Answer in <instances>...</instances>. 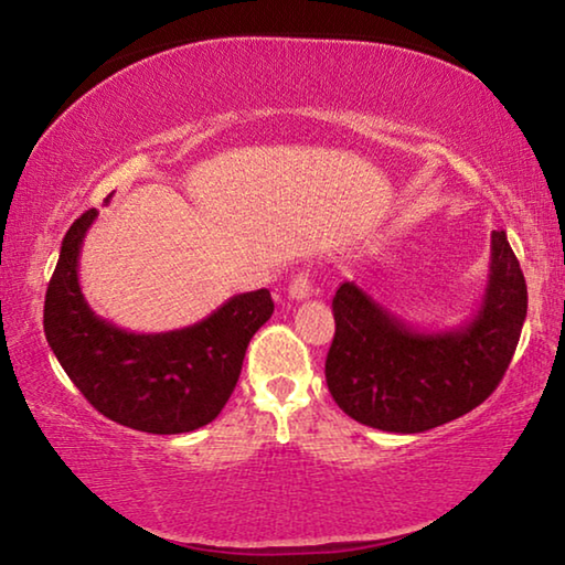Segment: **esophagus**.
<instances>
[{
  "label": "esophagus",
  "mask_w": 565,
  "mask_h": 565,
  "mask_svg": "<svg viewBox=\"0 0 565 565\" xmlns=\"http://www.w3.org/2000/svg\"><path fill=\"white\" fill-rule=\"evenodd\" d=\"M311 296V279H309V274H296L294 279H291V284H289V299H294V301H303V299H309Z\"/></svg>",
  "instance_id": "1"
}]
</instances>
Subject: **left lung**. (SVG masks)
I'll return each instance as SVG.
<instances>
[{
	"instance_id": "1",
	"label": "left lung",
	"mask_w": 565,
	"mask_h": 565,
	"mask_svg": "<svg viewBox=\"0 0 565 565\" xmlns=\"http://www.w3.org/2000/svg\"><path fill=\"white\" fill-rule=\"evenodd\" d=\"M327 384L343 414L391 434H420L489 398L519 347L529 291L505 232L491 234L489 284L458 329H418L356 281L333 296Z\"/></svg>"
}]
</instances>
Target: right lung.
Masks as SVG:
<instances>
[{"instance_id":"1","label":"right lung","mask_w":565,"mask_h":565,"mask_svg":"<svg viewBox=\"0 0 565 565\" xmlns=\"http://www.w3.org/2000/svg\"><path fill=\"white\" fill-rule=\"evenodd\" d=\"M97 214L89 209L70 226L46 289L44 333L56 361L84 398L121 426L189 434L212 424L242 374L248 341L271 319L269 289L236 294L184 329H119L92 311L79 286L82 244Z\"/></svg>"}]
</instances>
